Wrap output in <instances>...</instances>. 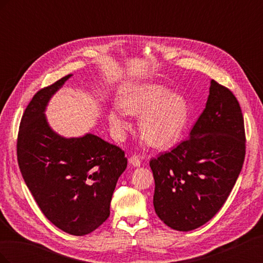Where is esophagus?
<instances>
[{"mask_svg": "<svg viewBox=\"0 0 263 263\" xmlns=\"http://www.w3.org/2000/svg\"><path fill=\"white\" fill-rule=\"evenodd\" d=\"M128 161H129V163H130L132 165H134V166H139L140 163H141L140 158H139L138 156H136V155H133L132 157H129Z\"/></svg>", "mask_w": 263, "mask_h": 263, "instance_id": "esophagus-1", "label": "esophagus"}]
</instances>
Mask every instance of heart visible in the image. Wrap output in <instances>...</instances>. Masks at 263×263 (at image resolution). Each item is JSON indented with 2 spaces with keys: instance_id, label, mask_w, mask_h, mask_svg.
Returning a JSON list of instances; mask_svg holds the SVG:
<instances>
[{
  "instance_id": "1",
  "label": "heart",
  "mask_w": 263,
  "mask_h": 263,
  "mask_svg": "<svg viewBox=\"0 0 263 263\" xmlns=\"http://www.w3.org/2000/svg\"><path fill=\"white\" fill-rule=\"evenodd\" d=\"M123 110H110L109 123L122 136L129 128L125 113L140 115L139 130L142 138L156 148H169L181 137L187 121V103L168 87L147 83L134 86L119 100Z\"/></svg>"
}]
</instances>
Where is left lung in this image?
Instances as JSON below:
<instances>
[{
    "label": "left lung",
    "mask_w": 263,
    "mask_h": 263,
    "mask_svg": "<svg viewBox=\"0 0 263 263\" xmlns=\"http://www.w3.org/2000/svg\"><path fill=\"white\" fill-rule=\"evenodd\" d=\"M245 156L239 102L228 87L212 80L206 106L190 136L149 162L158 217L179 232L204 225L226 202Z\"/></svg>",
    "instance_id": "1"
}]
</instances>
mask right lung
<instances>
[{
    "label": "right lung",
    "instance_id": "1",
    "mask_svg": "<svg viewBox=\"0 0 263 263\" xmlns=\"http://www.w3.org/2000/svg\"><path fill=\"white\" fill-rule=\"evenodd\" d=\"M70 77L30 100L21 119L16 153L23 179L47 219L70 235L84 236L108 218L127 158L123 149L95 135L67 139L50 129L45 107Z\"/></svg>",
    "mask_w": 263,
    "mask_h": 263
}]
</instances>
